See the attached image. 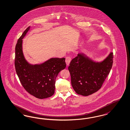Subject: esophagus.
<instances>
[{
  "label": "esophagus",
  "mask_w": 130,
  "mask_h": 130,
  "mask_svg": "<svg viewBox=\"0 0 130 130\" xmlns=\"http://www.w3.org/2000/svg\"><path fill=\"white\" fill-rule=\"evenodd\" d=\"M71 60H72V58H71V57H66L65 62H66L67 66H69V65L70 63L71 62Z\"/></svg>",
  "instance_id": "1"
}]
</instances>
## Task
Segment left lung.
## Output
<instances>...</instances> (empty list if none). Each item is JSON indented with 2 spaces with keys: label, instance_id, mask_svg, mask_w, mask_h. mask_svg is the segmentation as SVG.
Instances as JSON below:
<instances>
[{
  "label": "left lung",
  "instance_id": "1",
  "mask_svg": "<svg viewBox=\"0 0 130 130\" xmlns=\"http://www.w3.org/2000/svg\"><path fill=\"white\" fill-rule=\"evenodd\" d=\"M113 58L112 52L101 62L94 61L83 53L73 58L68 70L76 93L87 96L101 88L112 67Z\"/></svg>",
  "mask_w": 130,
  "mask_h": 130
}]
</instances>
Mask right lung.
Wrapping results in <instances>:
<instances>
[{
    "mask_svg": "<svg viewBox=\"0 0 130 130\" xmlns=\"http://www.w3.org/2000/svg\"><path fill=\"white\" fill-rule=\"evenodd\" d=\"M30 29L28 27L18 39L15 46L16 72L24 88L37 98L42 99L55 93L56 78L66 64L65 58H51L40 64L33 65L24 57L23 39Z\"/></svg>",
    "mask_w": 130,
    "mask_h": 130,
    "instance_id": "add662e5",
    "label": "right lung"
}]
</instances>
